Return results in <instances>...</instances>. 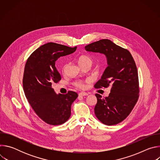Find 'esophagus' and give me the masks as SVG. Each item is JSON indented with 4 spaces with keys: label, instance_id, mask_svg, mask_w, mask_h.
<instances>
[{
    "label": "esophagus",
    "instance_id": "34e87169",
    "mask_svg": "<svg viewBox=\"0 0 160 160\" xmlns=\"http://www.w3.org/2000/svg\"><path fill=\"white\" fill-rule=\"evenodd\" d=\"M88 95V94L87 93H86V92H80L79 94H78V97H82V96H87Z\"/></svg>",
    "mask_w": 160,
    "mask_h": 160
}]
</instances>
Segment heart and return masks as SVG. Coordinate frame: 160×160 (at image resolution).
<instances>
[{"label": "heart", "mask_w": 160, "mask_h": 160, "mask_svg": "<svg viewBox=\"0 0 160 160\" xmlns=\"http://www.w3.org/2000/svg\"><path fill=\"white\" fill-rule=\"evenodd\" d=\"M79 64L80 66H83V65H87V64H89L91 66H92V64H93V59L92 58H90V56H81L80 58H79ZM67 65L65 64L63 68H62V71L64 72L65 70H66V68ZM74 85L79 88H83L84 87H85V85L84 83L82 82V81H80V80H78V81H76L75 83H74Z\"/></svg>", "instance_id": "heart-1"}]
</instances>
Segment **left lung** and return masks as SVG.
<instances>
[{
  "instance_id": "8db88e82",
  "label": "left lung",
  "mask_w": 160,
  "mask_h": 160,
  "mask_svg": "<svg viewBox=\"0 0 160 160\" xmlns=\"http://www.w3.org/2000/svg\"><path fill=\"white\" fill-rule=\"evenodd\" d=\"M87 51L106 55L108 67L95 85L96 88L111 86L108 97L96 94V117L107 125H117L131 112L139 97L138 73L130 52L110 40L102 39L85 47Z\"/></svg>"
}]
</instances>
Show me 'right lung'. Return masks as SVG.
Wrapping results in <instances>:
<instances>
[{"mask_svg":"<svg viewBox=\"0 0 160 160\" xmlns=\"http://www.w3.org/2000/svg\"><path fill=\"white\" fill-rule=\"evenodd\" d=\"M77 48L49 42L36 49L27 61L22 78L25 94L38 117L48 124L61 125L70 117L77 93L68 91L56 94L52 84L61 79L55 66L56 60L72 54Z\"/></svg>","mask_w":160,"mask_h":160,"instance_id":"right-lung-1","label":"right lung"}]
</instances>
